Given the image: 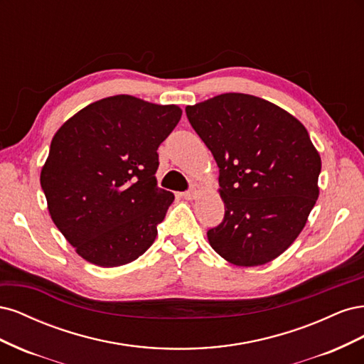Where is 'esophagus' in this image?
<instances>
[{
  "label": "esophagus",
  "mask_w": 364,
  "mask_h": 364,
  "mask_svg": "<svg viewBox=\"0 0 364 364\" xmlns=\"http://www.w3.org/2000/svg\"><path fill=\"white\" fill-rule=\"evenodd\" d=\"M197 193H199V186H196V185H194L191 190L182 193V197H183V199H186V200H193L194 197L197 196Z\"/></svg>",
  "instance_id": "esophagus-1"
}]
</instances>
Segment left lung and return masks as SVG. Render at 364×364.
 <instances>
[{
  "label": "left lung",
  "instance_id": "obj_1",
  "mask_svg": "<svg viewBox=\"0 0 364 364\" xmlns=\"http://www.w3.org/2000/svg\"><path fill=\"white\" fill-rule=\"evenodd\" d=\"M218 165L225 217L211 247L235 266H261L301 234L318 197L322 162L301 121L259 97L228 92L185 107Z\"/></svg>",
  "mask_w": 364,
  "mask_h": 364
}]
</instances>
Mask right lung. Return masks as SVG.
Segmentation results:
<instances>
[{
	"label": "right lung",
	"mask_w": 364,
	"mask_h": 364,
	"mask_svg": "<svg viewBox=\"0 0 364 364\" xmlns=\"http://www.w3.org/2000/svg\"><path fill=\"white\" fill-rule=\"evenodd\" d=\"M181 115L176 105L114 95L53 136L41 186L54 225L83 259L118 267L153 245L174 200L156 183L158 147Z\"/></svg>",
	"instance_id": "add662e5"
}]
</instances>
